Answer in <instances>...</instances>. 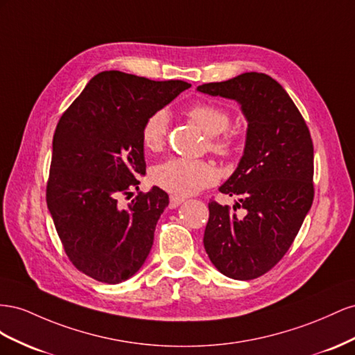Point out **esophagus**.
I'll list each match as a JSON object with an SVG mask.
<instances>
[{
  "label": "esophagus",
  "mask_w": 355,
  "mask_h": 355,
  "mask_svg": "<svg viewBox=\"0 0 355 355\" xmlns=\"http://www.w3.org/2000/svg\"><path fill=\"white\" fill-rule=\"evenodd\" d=\"M184 202V199L183 198H177V196H171L169 198V208L171 209H174V208H177L178 205H181Z\"/></svg>",
  "instance_id": "esophagus-1"
}]
</instances>
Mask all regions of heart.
<instances>
[{
	"mask_svg": "<svg viewBox=\"0 0 355 355\" xmlns=\"http://www.w3.org/2000/svg\"><path fill=\"white\" fill-rule=\"evenodd\" d=\"M186 114L209 135V150L221 157H230L238 150V138L227 129L232 114L226 108L211 103H198ZM169 117L165 110L151 113L141 128V143L148 151H160L166 143ZM153 183L174 196H189L216 183L217 171L207 160L172 157L155 166Z\"/></svg>",
	"mask_w": 355,
	"mask_h": 355,
	"instance_id": "heart-1",
	"label": "heart"
}]
</instances>
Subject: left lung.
I'll return each instance as SVG.
<instances>
[{"label": "left lung", "instance_id": "left-lung-1", "mask_svg": "<svg viewBox=\"0 0 355 355\" xmlns=\"http://www.w3.org/2000/svg\"><path fill=\"white\" fill-rule=\"evenodd\" d=\"M199 92L235 99L247 117L244 156L220 187L238 196L234 207L211 200L204 247L223 275L248 281L284 257L313 200V144L305 119L282 86L263 73L198 86Z\"/></svg>", "mask_w": 355, "mask_h": 355}]
</instances>
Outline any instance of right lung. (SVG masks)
Masks as SVG:
<instances>
[{"label":"right lung","instance_id":"obj_1","mask_svg":"<svg viewBox=\"0 0 355 355\" xmlns=\"http://www.w3.org/2000/svg\"><path fill=\"white\" fill-rule=\"evenodd\" d=\"M189 87L103 71L60 116L46 200L65 254L85 275L119 284L144 265L169 198L153 187L128 207L119 199L146 172L144 120Z\"/></svg>","mask_w":355,"mask_h":355}]
</instances>
